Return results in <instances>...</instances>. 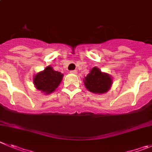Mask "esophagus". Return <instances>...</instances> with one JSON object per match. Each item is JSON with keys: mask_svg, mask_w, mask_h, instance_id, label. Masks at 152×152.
<instances>
[{"mask_svg": "<svg viewBox=\"0 0 152 152\" xmlns=\"http://www.w3.org/2000/svg\"><path fill=\"white\" fill-rule=\"evenodd\" d=\"M70 74H73V75H76V74H77V71H76V70L70 71Z\"/></svg>", "mask_w": 152, "mask_h": 152, "instance_id": "esophagus-1", "label": "esophagus"}]
</instances>
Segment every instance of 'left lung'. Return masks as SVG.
Instances as JSON below:
<instances>
[{
  "label": "left lung",
  "instance_id": "obj_1",
  "mask_svg": "<svg viewBox=\"0 0 152 152\" xmlns=\"http://www.w3.org/2000/svg\"><path fill=\"white\" fill-rule=\"evenodd\" d=\"M84 85L89 91L96 94L105 93L112 84V78L108 74L102 72L99 69L94 67L83 79Z\"/></svg>",
  "mask_w": 152,
  "mask_h": 152
}]
</instances>
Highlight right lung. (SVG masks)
Listing matches in <instances>:
<instances>
[{"instance_id":"right-lung-1","label":"right lung","mask_w":152,"mask_h":152,"mask_svg":"<svg viewBox=\"0 0 152 152\" xmlns=\"http://www.w3.org/2000/svg\"><path fill=\"white\" fill-rule=\"evenodd\" d=\"M62 77L63 74L54 71L51 66H47L34 76L33 83L36 89L47 95L55 91L60 84Z\"/></svg>"}]
</instances>
